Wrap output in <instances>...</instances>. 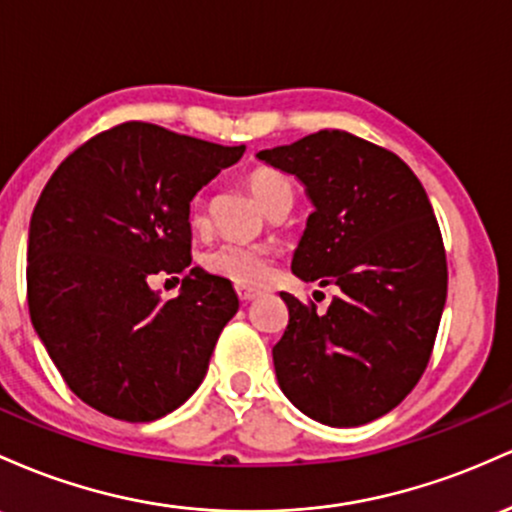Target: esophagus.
Returning <instances> with one entry per match:
<instances>
[{
    "instance_id": "obj_1",
    "label": "esophagus",
    "mask_w": 512,
    "mask_h": 512,
    "mask_svg": "<svg viewBox=\"0 0 512 512\" xmlns=\"http://www.w3.org/2000/svg\"><path fill=\"white\" fill-rule=\"evenodd\" d=\"M237 295H239V300L241 302H251V300H256L258 295H261V292L258 290H254V287H246V285H237Z\"/></svg>"
}]
</instances>
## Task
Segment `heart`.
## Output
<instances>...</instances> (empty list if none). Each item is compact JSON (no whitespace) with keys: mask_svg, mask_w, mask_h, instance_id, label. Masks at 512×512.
I'll list each match as a JSON object with an SVG mask.
<instances>
[{"mask_svg":"<svg viewBox=\"0 0 512 512\" xmlns=\"http://www.w3.org/2000/svg\"><path fill=\"white\" fill-rule=\"evenodd\" d=\"M246 186L263 210L271 212L278 205H292V183L283 171L271 169V166H256L246 176ZM205 222V203L203 195H195L191 203V225L200 227ZM205 271L220 278L232 280L234 285L256 287L263 285L273 273V256L266 246L261 244H220L210 249L203 258Z\"/></svg>","mask_w":512,"mask_h":512,"instance_id":"1","label":"heart"}]
</instances>
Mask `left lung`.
I'll use <instances>...</instances> for the list:
<instances>
[{"label": "left lung", "instance_id": "8db88e82", "mask_svg": "<svg viewBox=\"0 0 512 512\" xmlns=\"http://www.w3.org/2000/svg\"><path fill=\"white\" fill-rule=\"evenodd\" d=\"M256 157L295 176L314 205L292 273L341 290L324 314L280 292L290 312L273 346L280 389L324 426L375 421L421 380L445 309V246L428 195L394 152L343 130Z\"/></svg>", "mask_w": 512, "mask_h": 512}]
</instances>
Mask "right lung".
Listing matches in <instances>:
<instances>
[{
  "label": "right lung",
  "instance_id": "right-lung-1",
  "mask_svg": "<svg viewBox=\"0 0 512 512\" xmlns=\"http://www.w3.org/2000/svg\"><path fill=\"white\" fill-rule=\"evenodd\" d=\"M244 145L123 123L74 149L28 229V312L62 380L118 421H157L191 396L239 297L191 268L179 297L149 287L191 266V200Z\"/></svg>",
  "mask_w": 512,
  "mask_h": 512
}]
</instances>
